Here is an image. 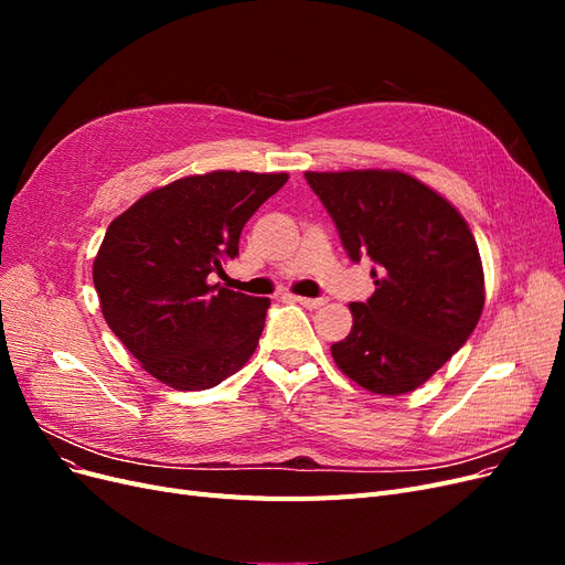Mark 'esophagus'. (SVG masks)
I'll list each match as a JSON object with an SVG mask.
<instances>
[{
  "label": "esophagus",
  "mask_w": 565,
  "mask_h": 565,
  "mask_svg": "<svg viewBox=\"0 0 565 565\" xmlns=\"http://www.w3.org/2000/svg\"><path fill=\"white\" fill-rule=\"evenodd\" d=\"M292 301H297V303H301V306H306V309H320V306L328 301V299H322V297H318V299H311V297H289Z\"/></svg>",
  "instance_id": "esophagus-1"
}]
</instances>
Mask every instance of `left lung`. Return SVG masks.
<instances>
[{
    "label": "left lung",
    "instance_id": "left-lung-1",
    "mask_svg": "<svg viewBox=\"0 0 565 565\" xmlns=\"http://www.w3.org/2000/svg\"><path fill=\"white\" fill-rule=\"evenodd\" d=\"M374 295L332 344L337 367L382 396L415 391L465 347L483 311V264L467 221L429 185L388 169L306 172Z\"/></svg>",
    "mask_w": 565,
    "mask_h": 565
}]
</instances>
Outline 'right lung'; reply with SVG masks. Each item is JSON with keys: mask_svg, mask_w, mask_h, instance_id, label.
<instances>
[{"mask_svg": "<svg viewBox=\"0 0 565 565\" xmlns=\"http://www.w3.org/2000/svg\"><path fill=\"white\" fill-rule=\"evenodd\" d=\"M287 174L210 172L136 200L106 231L94 287L108 328L158 382L202 391L241 370L270 301L210 285Z\"/></svg>", "mask_w": 565, "mask_h": 565, "instance_id": "add662e5", "label": "right lung"}]
</instances>
